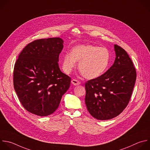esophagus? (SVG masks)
Returning <instances> with one entry per match:
<instances>
[{
	"label": "esophagus",
	"instance_id": "34e87169",
	"mask_svg": "<svg viewBox=\"0 0 150 150\" xmlns=\"http://www.w3.org/2000/svg\"><path fill=\"white\" fill-rule=\"evenodd\" d=\"M71 83L74 85H78L81 83V82L79 81H78V80L76 79H72L71 81Z\"/></svg>",
	"mask_w": 150,
	"mask_h": 150
}]
</instances>
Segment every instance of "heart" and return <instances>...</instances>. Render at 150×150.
Segmentation results:
<instances>
[{
	"label": "heart",
	"mask_w": 150,
	"mask_h": 150,
	"mask_svg": "<svg viewBox=\"0 0 150 150\" xmlns=\"http://www.w3.org/2000/svg\"><path fill=\"white\" fill-rule=\"evenodd\" d=\"M110 53L105 47L92 45L76 46L71 53L64 55L62 67L64 72L70 73L79 62L78 68L86 79H92L100 76L108 68Z\"/></svg>",
	"instance_id": "heart-1"
}]
</instances>
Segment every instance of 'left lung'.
Instances as JSON below:
<instances>
[{
	"label": "left lung",
	"instance_id": "8db88e82",
	"mask_svg": "<svg viewBox=\"0 0 150 150\" xmlns=\"http://www.w3.org/2000/svg\"><path fill=\"white\" fill-rule=\"evenodd\" d=\"M116 58L103 75L85 83V102L89 114L99 120L120 115L127 106L136 80V71L127 52L114 45Z\"/></svg>",
	"mask_w": 150,
	"mask_h": 150
}]
</instances>
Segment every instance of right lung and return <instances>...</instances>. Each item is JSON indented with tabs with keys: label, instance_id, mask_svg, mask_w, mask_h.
<instances>
[{
	"label": "right lung",
	"instance_id": "add662e5",
	"mask_svg": "<svg viewBox=\"0 0 150 150\" xmlns=\"http://www.w3.org/2000/svg\"><path fill=\"white\" fill-rule=\"evenodd\" d=\"M64 47L60 38L40 39L26 45L13 71V85L23 107L40 117L54 113L70 86L71 78L59 68Z\"/></svg>",
	"mask_w": 150,
	"mask_h": 150
}]
</instances>
